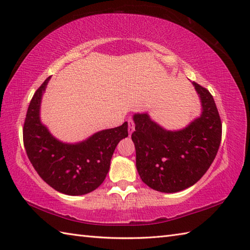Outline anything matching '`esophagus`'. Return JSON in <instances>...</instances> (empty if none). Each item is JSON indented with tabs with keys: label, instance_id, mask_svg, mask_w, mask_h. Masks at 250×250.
Instances as JSON below:
<instances>
[{
	"label": "esophagus",
	"instance_id": "esophagus-1",
	"mask_svg": "<svg viewBox=\"0 0 250 250\" xmlns=\"http://www.w3.org/2000/svg\"><path fill=\"white\" fill-rule=\"evenodd\" d=\"M128 124H129V126H128L129 135H131L132 133H133V131H134V121L132 120V119H129L128 120Z\"/></svg>",
	"mask_w": 250,
	"mask_h": 250
}]
</instances>
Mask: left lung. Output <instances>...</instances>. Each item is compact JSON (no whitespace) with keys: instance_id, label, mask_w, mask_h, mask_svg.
<instances>
[{"instance_id":"obj_1","label":"left lung","mask_w":250,"mask_h":250,"mask_svg":"<svg viewBox=\"0 0 250 250\" xmlns=\"http://www.w3.org/2000/svg\"><path fill=\"white\" fill-rule=\"evenodd\" d=\"M203 111L186 129L167 131L147 114L134 116L131 137L136 150V168L148 187L160 192H178L193 186L213 163L221 142L222 124L213 95L192 83Z\"/></svg>"}]
</instances>
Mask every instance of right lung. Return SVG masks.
Here are the masks:
<instances>
[{
    "instance_id": "obj_1",
    "label": "right lung",
    "mask_w": 250,
    "mask_h": 250,
    "mask_svg": "<svg viewBox=\"0 0 250 250\" xmlns=\"http://www.w3.org/2000/svg\"><path fill=\"white\" fill-rule=\"evenodd\" d=\"M49 77L32 98L23 125V145L37 174L51 188L68 195L91 192L104 182L117 144L128 136V122L103 130L75 145L52 136L40 121V105Z\"/></svg>"
}]
</instances>
